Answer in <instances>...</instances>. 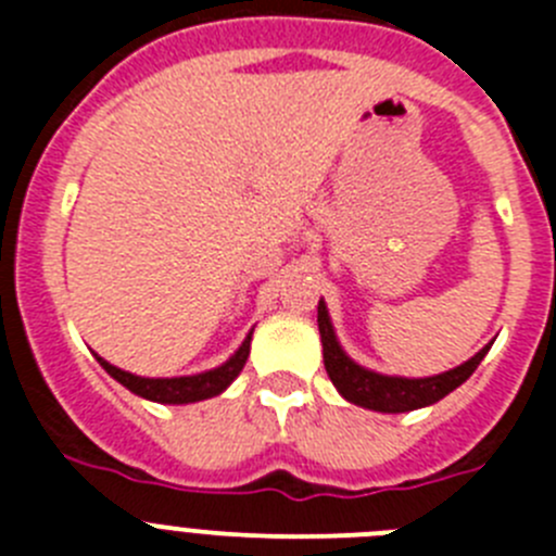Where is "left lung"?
<instances>
[{
	"instance_id": "left-lung-1",
	"label": "left lung",
	"mask_w": 556,
	"mask_h": 556,
	"mask_svg": "<svg viewBox=\"0 0 556 556\" xmlns=\"http://www.w3.org/2000/svg\"><path fill=\"white\" fill-rule=\"evenodd\" d=\"M317 326H320V339H323V362H326L328 378L333 381L342 395L356 406H365V409L376 412H412L420 409V406L437 404L440 397H445L448 392H454L456 387L465 384L473 370L479 367V362L488 356L490 345L481 348L473 358H468L465 365L454 367L448 372H440V376L431 378H395V376H378V372L365 370L358 367L356 362L345 356V351L339 348L337 337H333L331 320H328V308L320 301L317 306Z\"/></svg>"
}]
</instances>
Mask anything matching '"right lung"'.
Returning <instances> with one entry per match:
<instances>
[{
	"label": "right lung",
	"instance_id": "1",
	"mask_svg": "<svg viewBox=\"0 0 556 556\" xmlns=\"http://www.w3.org/2000/svg\"><path fill=\"white\" fill-rule=\"evenodd\" d=\"M250 356V333L242 342V348L233 353V356L225 362L223 367L208 372H200V376H184V378H141L132 376V372L119 370V367L108 365L105 358H100V365L111 372L119 384H125L127 390L136 392V395L147 397V401H159V404H194V401H205V397H214L225 390V387L233 381L239 372H242L244 362Z\"/></svg>",
	"mask_w": 556,
	"mask_h": 556
}]
</instances>
